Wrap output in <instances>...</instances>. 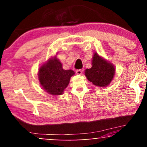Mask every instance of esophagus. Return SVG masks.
I'll use <instances>...</instances> for the list:
<instances>
[{"label": "esophagus", "mask_w": 147, "mask_h": 147, "mask_svg": "<svg viewBox=\"0 0 147 147\" xmlns=\"http://www.w3.org/2000/svg\"><path fill=\"white\" fill-rule=\"evenodd\" d=\"M82 69H78V70H76V74H78V75H81V74H82Z\"/></svg>", "instance_id": "obj_1"}]
</instances>
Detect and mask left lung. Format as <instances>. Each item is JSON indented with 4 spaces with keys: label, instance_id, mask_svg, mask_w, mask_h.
Here are the masks:
<instances>
[{
    "label": "left lung",
    "instance_id": "left-lung-1",
    "mask_svg": "<svg viewBox=\"0 0 147 147\" xmlns=\"http://www.w3.org/2000/svg\"><path fill=\"white\" fill-rule=\"evenodd\" d=\"M92 67L86 69L85 75L94 85L106 87L109 85L115 74V67L112 63L94 53L92 60Z\"/></svg>",
    "mask_w": 147,
    "mask_h": 147
}]
</instances>
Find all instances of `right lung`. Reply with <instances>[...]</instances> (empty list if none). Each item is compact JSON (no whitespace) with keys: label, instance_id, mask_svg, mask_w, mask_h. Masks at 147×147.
Here are the masks:
<instances>
[{"label":"right lung","instance_id":"add662e5","mask_svg":"<svg viewBox=\"0 0 147 147\" xmlns=\"http://www.w3.org/2000/svg\"><path fill=\"white\" fill-rule=\"evenodd\" d=\"M75 73L73 70H65L57 57L50 58L39 69V80L42 88L52 95H61Z\"/></svg>","mask_w":147,"mask_h":147}]
</instances>
